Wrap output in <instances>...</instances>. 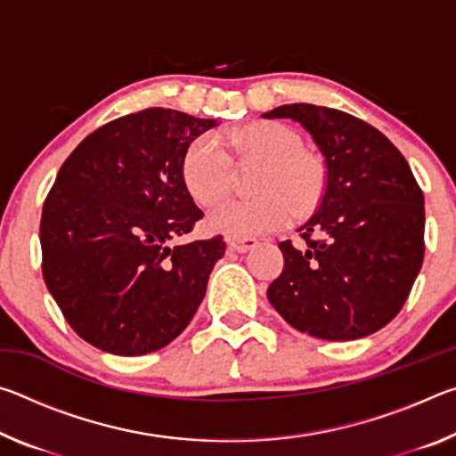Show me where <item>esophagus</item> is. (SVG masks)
Here are the masks:
<instances>
[{"label": "esophagus", "instance_id": "esophagus-1", "mask_svg": "<svg viewBox=\"0 0 456 456\" xmlns=\"http://www.w3.org/2000/svg\"><path fill=\"white\" fill-rule=\"evenodd\" d=\"M227 247L235 253H247L257 247V241L256 239H227Z\"/></svg>", "mask_w": 456, "mask_h": 456}]
</instances>
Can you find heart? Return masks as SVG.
I'll use <instances>...</instances> for the list:
<instances>
[{
  "label": "heart",
  "instance_id": "b5f03b06",
  "mask_svg": "<svg viewBox=\"0 0 456 456\" xmlns=\"http://www.w3.org/2000/svg\"><path fill=\"white\" fill-rule=\"evenodd\" d=\"M223 142L239 163H264L253 183L256 199L233 200L211 215V227L233 239L273 233L310 215L326 189V168L302 138L281 122H251L231 130ZM183 183L195 203L207 209L227 199L233 183L231 159L215 134H203L184 151Z\"/></svg>",
  "mask_w": 456,
  "mask_h": 456
}]
</instances>
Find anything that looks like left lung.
<instances>
[{
	"instance_id": "8db88e82",
	"label": "left lung",
	"mask_w": 456,
	"mask_h": 456,
	"mask_svg": "<svg viewBox=\"0 0 456 456\" xmlns=\"http://www.w3.org/2000/svg\"><path fill=\"white\" fill-rule=\"evenodd\" d=\"M264 118H291L326 163L318 211L299 227L304 247L281 241L283 272L267 297L314 338L346 342L382 330L403 310L424 259V197L400 151L352 114L283 104Z\"/></svg>"
}]
</instances>
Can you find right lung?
Here are the masks:
<instances>
[{
    "instance_id": "obj_1",
    "label": "right lung",
    "mask_w": 456,
    "mask_h": 456,
    "mask_svg": "<svg viewBox=\"0 0 456 456\" xmlns=\"http://www.w3.org/2000/svg\"><path fill=\"white\" fill-rule=\"evenodd\" d=\"M213 126L146 108L94 130L61 165L44 200L42 273L66 322L94 348L157 352L203 302L225 241H175L203 217L181 165Z\"/></svg>"
}]
</instances>
